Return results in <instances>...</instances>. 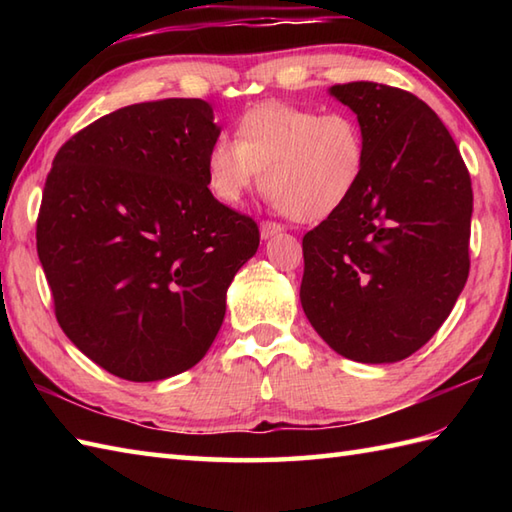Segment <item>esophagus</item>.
Instances as JSON below:
<instances>
[{
    "label": "esophagus",
    "mask_w": 512,
    "mask_h": 512,
    "mask_svg": "<svg viewBox=\"0 0 512 512\" xmlns=\"http://www.w3.org/2000/svg\"><path fill=\"white\" fill-rule=\"evenodd\" d=\"M259 231H262V237H264V239H268V237H273V235H277V233L284 231V226L277 224V222L264 220L262 224H259Z\"/></svg>",
    "instance_id": "esophagus-1"
}]
</instances>
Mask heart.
Masks as SVG:
<instances>
[{"instance_id":"obj_1","label":"heart","mask_w":512,"mask_h":512,"mask_svg":"<svg viewBox=\"0 0 512 512\" xmlns=\"http://www.w3.org/2000/svg\"><path fill=\"white\" fill-rule=\"evenodd\" d=\"M367 167L361 121L345 110L266 103L235 125V143L220 136L206 154V180L217 200L237 204L262 184L297 222H321L352 200Z\"/></svg>"}]
</instances>
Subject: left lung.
Wrapping results in <instances>:
<instances>
[{"instance_id":"8db88e82","label":"left lung","mask_w":512,"mask_h":512,"mask_svg":"<svg viewBox=\"0 0 512 512\" xmlns=\"http://www.w3.org/2000/svg\"><path fill=\"white\" fill-rule=\"evenodd\" d=\"M367 138L361 187L303 235L301 306L334 352L396 363L418 352L469 279L471 176L449 129L407 90L332 85Z\"/></svg>"}]
</instances>
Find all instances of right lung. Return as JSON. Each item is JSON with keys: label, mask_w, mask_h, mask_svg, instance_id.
I'll list each match as a JSON object with an SVG mask.
<instances>
[{"label": "right lung", "mask_w": 512, "mask_h": 512, "mask_svg": "<svg viewBox=\"0 0 512 512\" xmlns=\"http://www.w3.org/2000/svg\"><path fill=\"white\" fill-rule=\"evenodd\" d=\"M217 136L209 103L162 99L99 118L52 160L37 253L54 314L118 378L149 383L200 363L228 286L257 253L253 217L209 191Z\"/></svg>", "instance_id": "obj_1"}]
</instances>
